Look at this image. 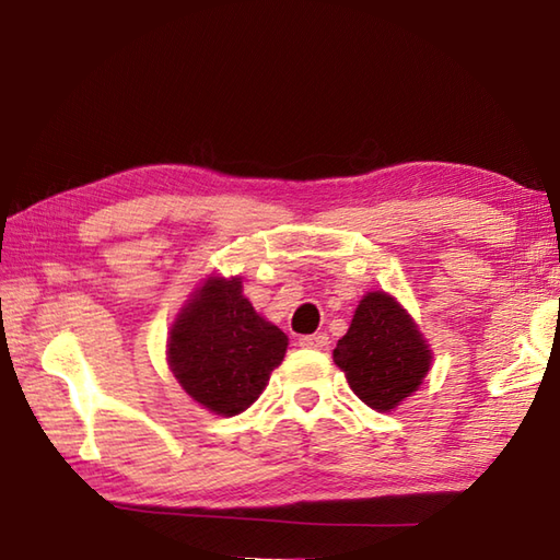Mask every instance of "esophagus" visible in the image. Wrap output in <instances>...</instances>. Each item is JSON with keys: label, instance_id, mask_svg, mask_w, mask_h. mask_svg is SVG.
Here are the masks:
<instances>
[{"label": "esophagus", "instance_id": "obj_1", "mask_svg": "<svg viewBox=\"0 0 560 560\" xmlns=\"http://www.w3.org/2000/svg\"><path fill=\"white\" fill-rule=\"evenodd\" d=\"M300 346L306 350H324L328 348V336L326 334H314V336H302Z\"/></svg>", "mask_w": 560, "mask_h": 560}]
</instances>
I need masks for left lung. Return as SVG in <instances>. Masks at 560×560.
<instances>
[{"label":"left lung","mask_w":560,"mask_h":560,"mask_svg":"<svg viewBox=\"0 0 560 560\" xmlns=\"http://www.w3.org/2000/svg\"><path fill=\"white\" fill-rule=\"evenodd\" d=\"M334 362L362 404L389 413L423 384L432 350L401 302L374 290L360 300Z\"/></svg>","instance_id":"8db88e82"}]
</instances>
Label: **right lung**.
Listing matches in <instances>:
<instances>
[{
	"mask_svg": "<svg viewBox=\"0 0 560 560\" xmlns=\"http://www.w3.org/2000/svg\"><path fill=\"white\" fill-rule=\"evenodd\" d=\"M288 336L244 296L242 278L208 276L180 306L166 338L168 370L192 401L232 418L264 394Z\"/></svg>",
	"mask_w": 560,
	"mask_h": 560,
	"instance_id": "1",
	"label": "right lung"
}]
</instances>
